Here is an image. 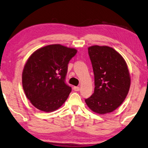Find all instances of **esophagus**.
I'll return each mask as SVG.
<instances>
[{
    "label": "esophagus",
    "mask_w": 148,
    "mask_h": 148,
    "mask_svg": "<svg viewBox=\"0 0 148 148\" xmlns=\"http://www.w3.org/2000/svg\"><path fill=\"white\" fill-rule=\"evenodd\" d=\"M73 89H74V90L75 91H78L80 90V87H74Z\"/></svg>",
    "instance_id": "34e87169"
}]
</instances>
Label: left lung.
Here are the masks:
<instances>
[{"instance_id": "left-lung-1", "label": "left lung", "mask_w": 148, "mask_h": 148, "mask_svg": "<svg viewBox=\"0 0 148 148\" xmlns=\"http://www.w3.org/2000/svg\"><path fill=\"white\" fill-rule=\"evenodd\" d=\"M94 74V92L85 102L100 115L111 113L123 103L130 89V76L126 61L106 46L88 48Z\"/></svg>"}]
</instances>
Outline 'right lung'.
Instances as JSON below:
<instances>
[{
	"mask_svg": "<svg viewBox=\"0 0 148 148\" xmlns=\"http://www.w3.org/2000/svg\"><path fill=\"white\" fill-rule=\"evenodd\" d=\"M77 50L61 44L39 48L30 56L22 72L26 96L37 109L52 112L60 108L72 88L65 83L69 61Z\"/></svg>",
	"mask_w": 148,
	"mask_h": 148,
	"instance_id": "right-lung-1",
	"label": "right lung"
}]
</instances>
